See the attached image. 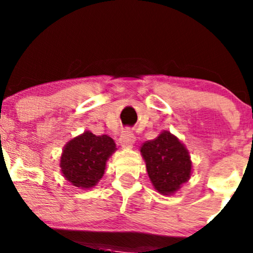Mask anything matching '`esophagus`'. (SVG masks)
<instances>
[{
	"label": "esophagus",
	"instance_id": "1",
	"mask_svg": "<svg viewBox=\"0 0 253 253\" xmlns=\"http://www.w3.org/2000/svg\"><path fill=\"white\" fill-rule=\"evenodd\" d=\"M120 143L122 146H127V148H131L133 146V144L135 143V137L134 134L128 129L122 132V134L120 135Z\"/></svg>",
	"mask_w": 253,
	"mask_h": 253
}]
</instances>
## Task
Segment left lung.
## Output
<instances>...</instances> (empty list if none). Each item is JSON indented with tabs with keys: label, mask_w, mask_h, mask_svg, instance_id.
Instances as JSON below:
<instances>
[{
	"label": "left lung",
	"mask_w": 253,
	"mask_h": 253,
	"mask_svg": "<svg viewBox=\"0 0 253 253\" xmlns=\"http://www.w3.org/2000/svg\"><path fill=\"white\" fill-rule=\"evenodd\" d=\"M140 154L150 181L158 193L170 196L190 180L192 161L188 150L176 135L161 132L157 138L141 144Z\"/></svg>",
	"instance_id": "left-lung-1"
}]
</instances>
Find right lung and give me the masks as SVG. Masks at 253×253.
<instances>
[{
    "instance_id": "obj_1",
    "label": "right lung",
    "mask_w": 253,
    "mask_h": 253,
    "mask_svg": "<svg viewBox=\"0 0 253 253\" xmlns=\"http://www.w3.org/2000/svg\"><path fill=\"white\" fill-rule=\"evenodd\" d=\"M109 135L85 131L65 145L60 157L63 177L79 188H92L103 176L107 161L116 151Z\"/></svg>"
}]
</instances>
